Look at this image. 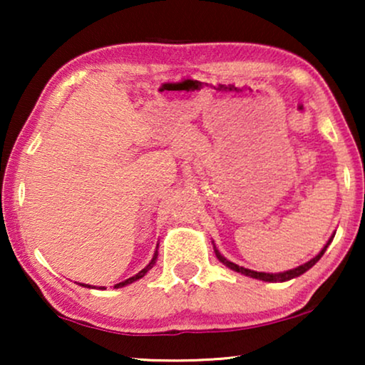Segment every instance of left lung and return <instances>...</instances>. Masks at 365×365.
Segmentation results:
<instances>
[{
  "mask_svg": "<svg viewBox=\"0 0 365 365\" xmlns=\"http://www.w3.org/2000/svg\"><path fill=\"white\" fill-rule=\"evenodd\" d=\"M334 236H336V234H332V236L329 237V241H327L326 246H324V247L321 249V252H319L316 257H312L311 261H307L306 264H301V266H297V267H294V269H289V271L274 272V274H272V272H257V271H252V269H246V267H242V266H237V264L227 261V259L224 257L222 254L217 251L216 246H214V252H216V257L224 264V266L229 267V269H231V271H234V272L242 274V276L257 279V281H264V282H286V281H291V279H296V277H299V276H302L304 272L309 271V269H311V267L314 266V264H316V262L319 261V259H321V257L324 256V252H326V249L329 247V244L332 242Z\"/></svg>",
  "mask_w": 365,
  "mask_h": 365,
  "instance_id": "left-lung-1",
  "label": "left lung"
}]
</instances>
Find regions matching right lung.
I'll list each match as a JSON object with an SVG mask.
<instances>
[{
  "label": "right lung",
  "mask_w": 365,
  "mask_h": 365,
  "mask_svg": "<svg viewBox=\"0 0 365 365\" xmlns=\"http://www.w3.org/2000/svg\"><path fill=\"white\" fill-rule=\"evenodd\" d=\"M156 259H158V247H156V252H154V256H153V259H151V262H149L148 266L143 269V271H139V272L136 274V276L129 277V279H126V281H123V282L116 284V286H114V287H116V289H119V287H124V286H128V284H133L134 281H138V279H141V277L146 276V272L149 271V269H153L154 264H156ZM78 284H79V286H83V287H91V286H89V284H81V282H78ZM99 289H106V287H99Z\"/></svg>",
  "instance_id": "right-lung-1"
}]
</instances>
